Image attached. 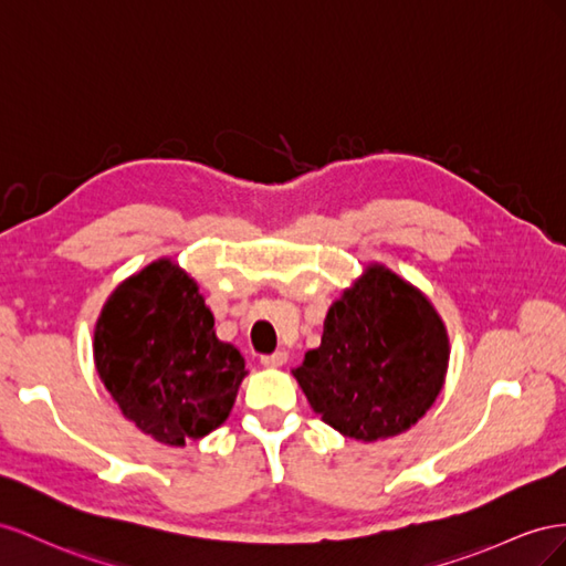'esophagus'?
<instances>
[{
  "label": "esophagus",
  "mask_w": 566,
  "mask_h": 566,
  "mask_svg": "<svg viewBox=\"0 0 566 566\" xmlns=\"http://www.w3.org/2000/svg\"><path fill=\"white\" fill-rule=\"evenodd\" d=\"M284 363H286L284 350H274L270 355H261V365H265V367H282Z\"/></svg>",
  "instance_id": "obj_1"
}]
</instances>
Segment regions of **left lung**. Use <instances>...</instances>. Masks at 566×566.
Segmentation results:
<instances>
[{
    "label": "left lung",
    "mask_w": 566,
    "mask_h": 566,
    "mask_svg": "<svg viewBox=\"0 0 566 566\" xmlns=\"http://www.w3.org/2000/svg\"><path fill=\"white\" fill-rule=\"evenodd\" d=\"M448 336L431 303L373 265L336 301L322 344L294 369L325 424L355 441L410 429L441 394Z\"/></svg>",
    "instance_id": "1"
}]
</instances>
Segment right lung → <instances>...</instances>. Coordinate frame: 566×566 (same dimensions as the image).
<instances>
[{
    "label": "right lung",
    "mask_w": 566,
    "mask_h": 566,
    "mask_svg": "<svg viewBox=\"0 0 566 566\" xmlns=\"http://www.w3.org/2000/svg\"><path fill=\"white\" fill-rule=\"evenodd\" d=\"M94 363L123 415L166 446L218 429L247 375L241 353L218 342L197 284L170 261L111 294L94 329Z\"/></svg>",
    "instance_id": "add662e5"
}]
</instances>
